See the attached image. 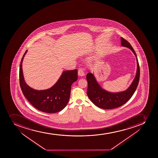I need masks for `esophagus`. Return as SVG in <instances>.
Wrapping results in <instances>:
<instances>
[{
  "label": "esophagus",
  "instance_id": "34e87169",
  "mask_svg": "<svg viewBox=\"0 0 158 158\" xmlns=\"http://www.w3.org/2000/svg\"><path fill=\"white\" fill-rule=\"evenodd\" d=\"M78 75L80 76H83L85 75V73L83 72V69H78Z\"/></svg>",
  "mask_w": 158,
  "mask_h": 158
}]
</instances>
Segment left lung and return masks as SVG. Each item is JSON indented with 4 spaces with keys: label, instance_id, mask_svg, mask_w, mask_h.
<instances>
[{
    "label": "left lung",
    "instance_id": "obj_1",
    "mask_svg": "<svg viewBox=\"0 0 158 158\" xmlns=\"http://www.w3.org/2000/svg\"><path fill=\"white\" fill-rule=\"evenodd\" d=\"M121 45L128 47L133 52L136 56L137 71L136 76L130 86L126 91L119 93H111L103 89L99 85L94 75L89 73L86 75L88 81L87 94L89 99L94 105L103 109H112L122 106L131 98L135 93L139 80V66L135 50L128 41L121 38Z\"/></svg>",
    "mask_w": 158,
    "mask_h": 158
}]
</instances>
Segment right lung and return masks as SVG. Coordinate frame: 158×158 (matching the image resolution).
I'll list each match as a JSON object with an SVG mask.
<instances>
[{
	"label": "right lung",
	"instance_id": "right-lung-1",
	"mask_svg": "<svg viewBox=\"0 0 158 158\" xmlns=\"http://www.w3.org/2000/svg\"><path fill=\"white\" fill-rule=\"evenodd\" d=\"M27 50L23 56L19 72V79L22 92L34 107L44 112L52 113L63 109L70 97L71 85L78 79V70L63 72L58 81L49 89L38 91L30 88L25 82L22 70V63Z\"/></svg>",
	"mask_w": 158,
	"mask_h": 158
}]
</instances>
